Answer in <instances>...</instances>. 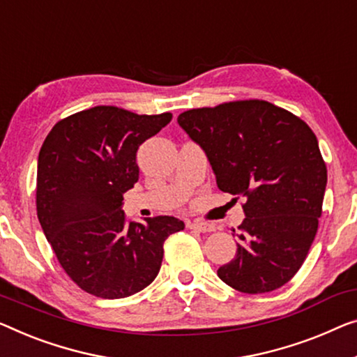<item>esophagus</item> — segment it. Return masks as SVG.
Segmentation results:
<instances>
[{"mask_svg":"<svg viewBox=\"0 0 357 357\" xmlns=\"http://www.w3.org/2000/svg\"><path fill=\"white\" fill-rule=\"evenodd\" d=\"M189 229H194V231H199V232H211L213 231V226L208 225V222H204V221H192L188 225Z\"/></svg>","mask_w":357,"mask_h":357,"instance_id":"34e87169","label":"esophagus"}]
</instances>
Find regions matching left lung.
I'll list each match as a JSON object with an SVG mask.
<instances>
[{
	"label": "left lung",
	"instance_id": "8db88e82",
	"mask_svg": "<svg viewBox=\"0 0 357 357\" xmlns=\"http://www.w3.org/2000/svg\"><path fill=\"white\" fill-rule=\"evenodd\" d=\"M178 123L205 151L218 188L245 200L236 257L220 279L250 295L280 289L305 263L322 215L327 167L316 135L259 99L185 110Z\"/></svg>",
	"mask_w": 357,
	"mask_h": 357
}]
</instances>
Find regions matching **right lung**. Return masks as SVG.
<instances>
[{
	"instance_id": "add662e5",
	"label": "right lung",
	"mask_w": 357,
	"mask_h": 357,
	"mask_svg": "<svg viewBox=\"0 0 357 357\" xmlns=\"http://www.w3.org/2000/svg\"><path fill=\"white\" fill-rule=\"evenodd\" d=\"M115 105L77 112L52 126L36 173V215L57 259L98 298L135 295L157 278L163 243L183 231L174 216L130 221L123 194L139 179L136 152L172 121Z\"/></svg>"
}]
</instances>
